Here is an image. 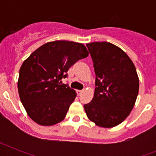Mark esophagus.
Masks as SVG:
<instances>
[{"label":"esophagus","instance_id":"34e87169","mask_svg":"<svg viewBox=\"0 0 156 156\" xmlns=\"http://www.w3.org/2000/svg\"><path fill=\"white\" fill-rule=\"evenodd\" d=\"M82 92H83V90H76V93H77V94H78V95H80Z\"/></svg>","mask_w":156,"mask_h":156}]
</instances>
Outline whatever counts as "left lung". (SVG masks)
Masks as SVG:
<instances>
[{
    "label": "left lung",
    "mask_w": 156,
    "mask_h": 156,
    "mask_svg": "<svg viewBox=\"0 0 156 156\" xmlns=\"http://www.w3.org/2000/svg\"><path fill=\"white\" fill-rule=\"evenodd\" d=\"M87 47L94 63L95 90L83 105L88 119L97 126L111 128L130 113L139 90V79L131 59L122 49L108 42H94Z\"/></svg>",
    "instance_id": "left-lung-1"
}]
</instances>
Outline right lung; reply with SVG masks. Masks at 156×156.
<instances>
[{
	"label": "right lung",
	"instance_id": "obj_1",
	"mask_svg": "<svg viewBox=\"0 0 156 156\" xmlns=\"http://www.w3.org/2000/svg\"><path fill=\"white\" fill-rule=\"evenodd\" d=\"M86 47L73 41H55L37 48L22 65L18 90L29 116L42 126H52L66 117L76 97L61 80L78 60L88 56Z\"/></svg>",
	"mask_w": 156,
	"mask_h": 156
}]
</instances>
